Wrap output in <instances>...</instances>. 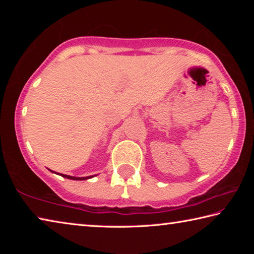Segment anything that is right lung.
<instances>
[{
  "instance_id": "right-lung-1",
  "label": "right lung",
  "mask_w": 254,
  "mask_h": 254,
  "mask_svg": "<svg viewBox=\"0 0 254 254\" xmlns=\"http://www.w3.org/2000/svg\"><path fill=\"white\" fill-rule=\"evenodd\" d=\"M54 173V171H53ZM62 176L63 177H65V178H68V179H71V180H86V179H89V178H92V177H94V176H88V177H72V176H68V175H63L62 174Z\"/></svg>"
}]
</instances>
